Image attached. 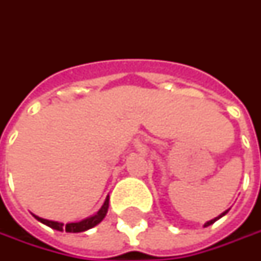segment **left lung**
<instances>
[{
	"label": "left lung",
	"mask_w": 261,
	"mask_h": 261,
	"mask_svg": "<svg viewBox=\"0 0 261 261\" xmlns=\"http://www.w3.org/2000/svg\"><path fill=\"white\" fill-rule=\"evenodd\" d=\"M227 212H228V210H227V211H224V212H222V214H221V215H218V217H217V218H214V220L208 221V222H205V224H203V227H208V225H211V224H214V222H215V221H218V220H220V218H222V217H224V215H225V214H227Z\"/></svg>",
	"instance_id": "obj_1"
}]
</instances>
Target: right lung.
<instances>
[{
  "label": "right lung",
  "mask_w": 261,
  "mask_h": 261,
  "mask_svg": "<svg viewBox=\"0 0 261 261\" xmlns=\"http://www.w3.org/2000/svg\"><path fill=\"white\" fill-rule=\"evenodd\" d=\"M108 206H110V198L107 196L105 202L101 206V210L88 217L85 220L82 221H76V222H68V224H63V222H59V221H51V220H46V218H41V217H37L33 214V217L36 218L37 221H40L41 224L47 225L50 228L56 229V231H66V232H84V231H88V229L94 228L95 225H98L101 221L105 218L107 212H108Z\"/></svg>",
  "instance_id": "1"
}]
</instances>
